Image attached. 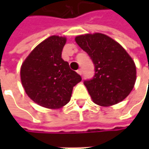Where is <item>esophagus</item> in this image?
I'll use <instances>...</instances> for the list:
<instances>
[{"label": "esophagus", "instance_id": "1", "mask_svg": "<svg viewBox=\"0 0 149 149\" xmlns=\"http://www.w3.org/2000/svg\"><path fill=\"white\" fill-rule=\"evenodd\" d=\"M77 73L79 74V75H82V74H83V71H82V69H79L77 70Z\"/></svg>", "mask_w": 149, "mask_h": 149}]
</instances>
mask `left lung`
I'll list each match as a JSON object with an SVG mask.
<instances>
[{
  "instance_id": "8db88e82",
  "label": "left lung",
  "mask_w": 149,
  "mask_h": 149,
  "mask_svg": "<svg viewBox=\"0 0 149 149\" xmlns=\"http://www.w3.org/2000/svg\"><path fill=\"white\" fill-rule=\"evenodd\" d=\"M75 41L95 65L93 79L84 81L92 100L100 106H110L124 100L136 81V66L127 51L101 33L81 35Z\"/></svg>"
}]
</instances>
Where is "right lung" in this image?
I'll list each match as a JSON object with an SVG mask.
<instances>
[{"label":"right lung","mask_w":149,"mask_h":149,"mask_svg":"<svg viewBox=\"0 0 149 149\" xmlns=\"http://www.w3.org/2000/svg\"><path fill=\"white\" fill-rule=\"evenodd\" d=\"M65 43V37L47 38L32 50L20 68V79L27 95L47 109L67 104L73 87L82 79L61 58Z\"/></svg>","instance_id":"1"}]
</instances>
